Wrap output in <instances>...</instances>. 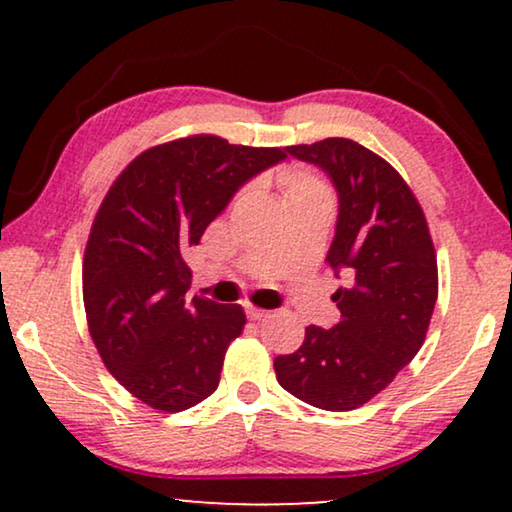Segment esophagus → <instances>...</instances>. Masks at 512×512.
Returning <instances> with one entry per match:
<instances>
[{"instance_id":"esophagus-1","label":"esophagus","mask_w":512,"mask_h":512,"mask_svg":"<svg viewBox=\"0 0 512 512\" xmlns=\"http://www.w3.org/2000/svg\"><path fill=\"white\" fill-rule=\"evenodd\" d=\"M247 317H249V319H254V321H263V319H268V317H270V312L261 310V307L247 305Z\"/></svg>"}]
</instances>
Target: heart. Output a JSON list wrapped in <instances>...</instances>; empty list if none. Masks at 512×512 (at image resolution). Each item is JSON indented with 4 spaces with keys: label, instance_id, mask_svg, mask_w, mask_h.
<instances>
[{
    "label": "heart",
    "instance_id": "obj_1",
    "mask_svg": "<svg viewBox=\"0 0 512 512\" xmlns=\"http://www.w3.org/2000/svg\"><path fill=\"white\" fill-rule=\"evenodd\" d=\"M279 184H282L286 198H300V195H328V186L319 174L305 167H284L279 172Z\"/></svg>",
    "mask_w": 512,
    "mask_h": 512
}]
</instances>
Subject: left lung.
Masks as SVG:
<instances>
[{"label": "left lung", "instance_id": "obj_1", "mask_svg": "<svg viewBox=\"0 0 512 512\" xmlns=\"http://www.w3.org/2000/svg\"><path fill=\"white\" fill-rule=\"evenodd\" d=\"M338 188L340 214L326 261L347 277L333 293L340 321L305 328L293 354L277 356V382L314 408H361L415 359L438 300V261L424 209L382 156L354 139L286 146Z\"/></svg>", "mask_w": 512, "mask_h": 512}]
</instances>
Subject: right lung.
Masks as SVG:
<instances>
[{
	"label": "right lung",
	"mask_w": 512,
	"mask_h": 512,
	"mask_svg": "<svg viewBox=\"0 0 512 512\" xmlns=\"http://www.w3.org/2000/svg\"><path fill=\"white\" fill-rule=\"evenodd\" d=\"M284 158L277 146L179 137L139 153L104 195L83 254L88 331L109 373L149 408L188 410L219 387L247 317L240 305L186 300V254L244 181Z\"/></svg>",
	"instance_id": "1"
}]
</instances>
